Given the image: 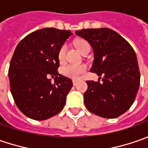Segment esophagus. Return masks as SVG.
<instances>
[{"instance_id": "obj_1", "label": "esophagus", "mask_w": 148, "mask_h": 148, "mask_svg": "<svg viewBox=\"0 0 148 148\" xmlns=\"http://www.w3.org/2000/svg\"><path fill=\"white\" fill-rule=\"evenodd\" d=\"M77 83H78V81H77V80H73V81H72V84H73V86H77Z\"/></svg>"}]
</instances>
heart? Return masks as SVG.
I'll list each match as a JSON object with an SVG mask.
<instances>
[{
    "label": "heart",
    "instance_id": "1",
    "mask_svg": "<svg viewBox=\"0 0 148 148\" xmlns=\"http://www.w3.org/2000/svg\"><path fill=\"white\" fill-rule=\"evenodd\" d=\"M75 43H76V46L82 53L83 52L85 47L89 45V43L86 41L82 40V39L77 40ZM66 49V45H62L58 51V58L60 62H63L65 61ZM86 69H87V66L86 64H66L62 67L61 72L65 77L77 80V79H79L83 73L86 71Z\"/></svg>",
    "mask_w": 148,
    "mask_h": 148
}]
</instances>
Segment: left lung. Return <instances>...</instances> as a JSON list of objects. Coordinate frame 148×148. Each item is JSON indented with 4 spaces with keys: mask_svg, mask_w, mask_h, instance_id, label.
<instances>
[{
    "mask_svg": "<svg viewBox=\"0 0 148 148\" xmlns=\"http://www.w3.org/2000/svg\"><path fill=\"white\" fill-rule=\"evenodd\" d=\"M94 51L90 71L103 76V82L87 81L84 103L90 112L106 119L125 113L135 100L140 85L137 56L132 46L108 28L77 30ZM99 79L101 77H99Z\"/></svg>",
    "mask_w": 148,
    "mask_h": 148,
    "instance_id": "left-lung-1",
    "label": "left lung"
}]
</instances>
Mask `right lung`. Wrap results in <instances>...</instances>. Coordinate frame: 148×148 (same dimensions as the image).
<instances>
[{
	"label": "right lung",
	"instance_id": "obj_1",
	"mask_svg": "<svg viewBox=\"0 0 148 148\" xmlns=\"http://www.w3.org/2000/svg\"><path fill=\"white\" fill-rule=\"evenodd\" d=\"M71 34L70 30L45 28L18 43L10 63L9 80L14 102L25 116L45 120L63 109L72 82L58 72V53ZM49 76L55 77L54 83Z\"/></svg>",
	"mask_w": 148,
	"mask_h": 148
}]
</instances>
